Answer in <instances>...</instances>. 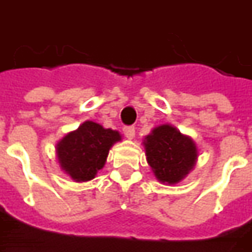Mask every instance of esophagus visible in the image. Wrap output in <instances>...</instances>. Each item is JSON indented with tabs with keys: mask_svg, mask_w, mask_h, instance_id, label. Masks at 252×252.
<instances>
[{
	"mask_svg": "<svg viewBox=\"0 0 252 252\" xmlns=\"http://www.w3.org/2000/svg\"><path fill=\"white\" fill-rule=\"evenodd\" d=\"M123 132H124V135H126V138L132 139L135 136V126H126L123 128Z\"/></svg>",
	"mask_w": 252,
	"mask_h": 252,
	"instance_id": "1",
	"label": "esophagus"
}]
</instances>
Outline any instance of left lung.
<instances>
[{
  "instance_id": "left-lung-1",
  "label": "left lung",
  "mask_w": 252,
  "mask_h": 252,
  "mask_svg": "<svg viewBox=\"0 0 252 252\" xmlns=\"http://www.w3.org/2000/svg\"><path fill=\"white\" fill-rule=\"evenodd\" d=\"M147 162L157 180L168 184L181 181L193 168L198 149L193 140L177 128L163 124L144 138Z\"/></svg>"
}]
</instances>
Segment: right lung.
Here are the masks:
<instances>
[{
  "label": "right lung",
  "instance_id": "obj_1",
  "mask_svg": "<svg viewBox=\"0 0 252 252\" xmlns=\"http://www.w3.org/2000/svg\"><path fill=\"white\" fill-rule=\"evenodd\" d=\"M120 140V132L106 129L94 121H84L57 143L60 166L75 181L93 180L106 162L110 147Z\"/></svg>",
  "mask_w": 252,
  "mask_h": 252
}]
</instances>
